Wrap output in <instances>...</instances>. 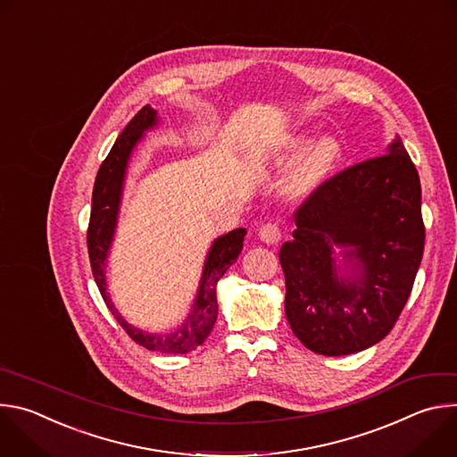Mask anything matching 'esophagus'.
Segmentation results:
<instances>
[{"mask_svg": "<svg viewBox=\"0 0 457 457\" xmlns=\"http://www.w3.org/2000/svg\"><path fill=\"white\" fill-rule=\"evenodd\" d=\"M258 237H260V240H264L266 244H277L282 238V229H280L278 224L268 222L258 229Z\"/></svg>", "mask_w": 457, "mask_h": 457, "instance_id": "esophagus-1", "label": "esophagus"}]
</instances>
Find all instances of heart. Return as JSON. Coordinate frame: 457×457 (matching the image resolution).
<instances>
[{"mask_svg":"<svg viewBox=\"0 0 457 457\" xmlns=\"http://www.w3.org/2000/svg\"><path fill=\"white\" fill-rule=\"evenodd\" d=\"M311 137H300L293 141L291 145V154L296 157L309 148ZM342 145L337 137H325L314 145V148L309 152V155L303 159L300 168L291 179V187L295 191H307L321 184L325 179H328L335 168L338 166L342 159Z\"/></svg>","mask_w":457,"mask_h":457,"instance_id":"obj_1","label":"heart"}]
</instances>
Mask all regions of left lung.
<instances>
[{
	"mask_svg": "<svg viewBox=\"0 0 457 457\" xmlns=\"http://www.w3.org/2000/svg\"><path fill=\"white\" fill-rule=\"evenodd\" d=\"M280 249L286 316L312 353L344 356L383 340L398 321L425 247L421 184L402 139L316 186ZM353 245L364 273L344 285L332 244Z\"/></svg>",
	"mask_w": 457,
	"mask_h": 457,
	"instance_id": "left-lung-1",
	"label": "left lung"
}]
</instances>
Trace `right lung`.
Instances as JSON below:
<instances>
[{
	"mask_svg": "<svg viewBox=\"0 0 457 457\" xmlns=\"http://www.w3.org/2000/svg\"><path fill=\"white\" fill-rule=\"evenodd\" d=\"M157 122L155 110L150 108V104L143 106L134 119L126 124V128L113 143L110 154L103 161L96 184L92 193V212H90V222L87 231V244H88V256L90 266L96 278V284L99 287V293L106 303V307L112 311L115 320L119 321L120 328L126 331V335L132 338L136 344L143 345L148 351L155 353H166V354H186L199 345L204 344V340L213 331V325L217 321L219 305H217V282L222 278V275L228 271V268L235 262L237 256L242 251V242L245 237V229H235L220 238H217L212 245V251L208 254L203 282L199 287V295L195 298L193 311L186 318V321L180 328L170 335H150L143 333L132 325H128L120 314L115 311L112 300L106 293L104 284V260L108 254V247L113 237L117 210H119V199H120V187L122 179L126 171V162L129 154H132L136 143L143 137V132L152 128Z\"/></svg>",
	"mask_w": 457,
	"mask_h": 457,
	"instance_id": "right-lung-1",
	"label": "right lung"
}]
</instances>
